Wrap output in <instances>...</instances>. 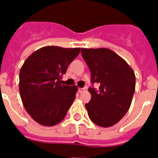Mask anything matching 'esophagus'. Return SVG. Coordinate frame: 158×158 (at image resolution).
<instances>
[{"label":"esophagus","mask_w":158,"mask_h":158,"mask_svg":"<svg viewBox=\"0 0 158 158\" xmlns=\"http://www.w3.org/2000/svg\"><path fill=\"white\" fill-rule=\"evenodd\" d=\"M86 90V88H81V87H79V92H83Z\"/></svg>","instance_id":"1"}]
</instances>
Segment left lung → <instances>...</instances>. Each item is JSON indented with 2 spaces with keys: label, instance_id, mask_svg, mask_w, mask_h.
Returning <instances> with one entry per match:
<instances>
[{
  "label": "left lung",
  "instance_id": "8db88e82",
  "mask_svg": "<svg viewBox=\"0 0 158 158\" xmlns=\"http://www.w3.org/2000/svg\"><path fill=\"white\" fill-rule=\"evenodd\" d=\"M81 53L91 71V83L99 84L98 91L88 90L91 95L85 104L88 116L99 126H112L130 108L136 87L134 71L109 49L82 48Z\"/></svg>",
  "mask_w": 158,
  "mask_h": 158
}]
</instances>
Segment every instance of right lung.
<instances>
[{"mask_svg": "<svg viewBox=\"0 0 158 158\" xmlns=\"http://www.w3.org/2000/svg\"><path fill=\"white\" fill-rule=\"evenodd\" d=\"M80 48L48 46L28 57L19 73V91L26 112L38 124L60 123L75 99L77 86L61 84L69 64Z\"/></svg>", "mask_w": 158, "mask_h": 158, "instance_id": "right-lung-1", "label": "right lung"}]
</instances>
